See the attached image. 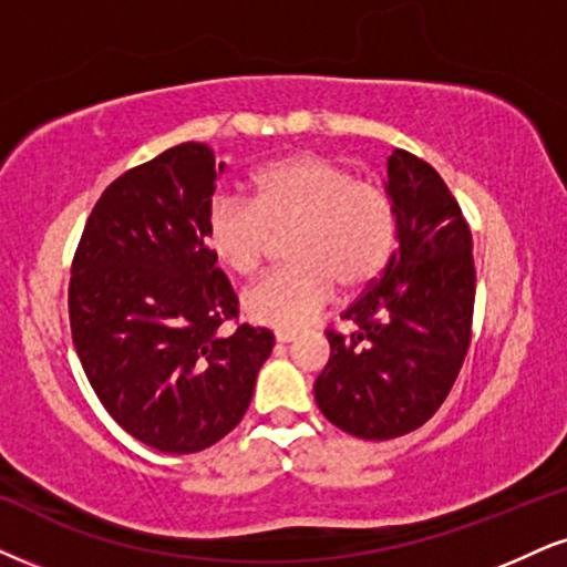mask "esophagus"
<instances>
[{
  "label": "esophagus",
  "mask_w": 567,
  "mask_h": 567,
  "mask_svg": "<svg viewBox=\"0 0 567 567\" xmlns=\"http://www.w3.org/2000/svg\"><path fill=\"white\" fill-rule=\"evenodd\" d=\"M297 339V331H291V328H278L276 331V341H281V344H289V341Z\"/></svg>",
  "instance_id": "obj_1"
}]
</instances>
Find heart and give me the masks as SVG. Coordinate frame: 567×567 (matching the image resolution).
<instances>
[{"label":"heart","instance_id":"heart-1","mask_svg":"<svg viewBox=\"0 0 567 567\" xmlns=\"http://www.w3.org/2000/svg\"><path fill=\"white\" fill-rule=\"evenodd\" d=\"M291 230V268L270 272L241 297L244 312L265 326L310 323L337 295L358 291L386 268L396 239L389 194L354 181L347 167L320 155L281 159L255 173L249 202L215 197L205 236L215 257L236 276H251L268 255L272 234Z\"/></svg>","mask_w":567,"mask_h":567}]
</instances>
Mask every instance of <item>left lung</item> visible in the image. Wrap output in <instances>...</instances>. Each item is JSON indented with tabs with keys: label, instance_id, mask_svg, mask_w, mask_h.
Instances as JSON below:
<instances>
[{
	"label": "left lung",
	"instance_id": "obj_1",
	"mask_svg": "<svg viewBox=\"0 0 567 567\" xmlns=\"http://www.w3.org/2000/svg\"><path fill=\"white\" fill-rule=\"evenodd\" d=\"M386 194L400 249L341 312L354 331L326 333L331 358L316 381L328 421L373 442L421 429L442 408L471 347L476 302L471 228L442 176L394 150Z\"/></svg>",
	"mask_w": 567,
	"mask_h": 567
}]
</instances>
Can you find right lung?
<instances>
[{
  "label": "right lung",
  "mask_w": 567,
  "mask_h": 567,
  "mask_svg": "<svg viewBox=\"0 0 567 567\" xmlns=\"http://www.w3.org/2000/svg\"><path fill=\"white\" fill-rule=\"evenodd\" d=\"M226 163L186 142L113 181L91 209L70 276V331L113 421L167 454L234 431L270 358L268 328L239 326V299L205 218Z\"/></svg>",
  "instance_id": "add662e5"
}]
</instances>
